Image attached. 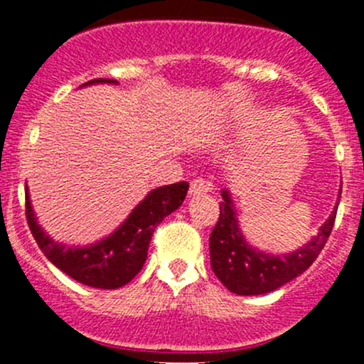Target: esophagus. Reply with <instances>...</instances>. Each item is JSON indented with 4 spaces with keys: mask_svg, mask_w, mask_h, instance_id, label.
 Returning a JSON list of instances; mask_svg holds the SVG:
<instances>
[{
    "mask_svg": "<svg viewBox=\"0 0 364 364\" xmlns=\"http://www.w3.org/2000/svg\"><path fill=\"white\" fill-rule=\"evenodd\" d=\"M211 190V186L204 181V179H193L190 183V196H203V193H208Z\"/></svg>",
    "mask_w": 364,
    "mask_h": 364,
    "instance_id": "obj_1",
    "label": "esophagus"
}]
</instances>
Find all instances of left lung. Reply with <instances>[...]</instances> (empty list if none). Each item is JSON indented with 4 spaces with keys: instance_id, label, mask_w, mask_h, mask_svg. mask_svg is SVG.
<instances>
[{
    "instance_id": "left-lung-1",
    "label": "left lung",
    "mask_w": 364,
    "mask_h": 364,
    "mask_svg": "<svg viewBox=\"0 0 364 364\" xmlns=\"http://www.w3.org/2000/svg\"><path fill=\"white\" fill-rule=\"evenodd\" d=\"M222 197L218 222L209 237V253L216 278L234 294H266L294 280L314 264L335 227L336 208L321 232L306 247L291 255H266L248 247L237 227L229 193L222 192Z\"/></svg>"
}]
</instances>
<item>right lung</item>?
<instances>
[{"instance_id": "right-lung-1", "label": "right lung", "mask_w": 364, "mask_h": 364, "mask_svg": "<svg viewBox=\"0 0 364 364\" xmlns=\"http://www.w3.org/2000/svg\"><path fill=\"white\" fill-rule=\"evenodd\" d=\"M93 82H116L112 79H93ZM188 192V183L160 186L153 190L127 218V222L107 240L87 248L58 245L36 223L26 190V220L40 250L47 259L79 284L97 289H117L127 285L142 269L148 257L149 241L156 225L181 205Z\"/></svg>"}]
</instances>
